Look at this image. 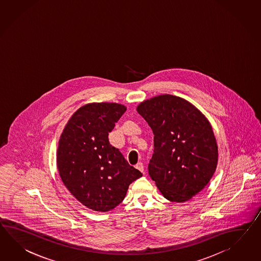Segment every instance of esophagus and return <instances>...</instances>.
I'll list each match as a JSON object with an SVG mask.
<instances>
[{"label": "esophagus", "mask_w": 261, "mask_h": 261, "mask_svg": "<svg viewBox=\"0 0 261 261\" xmlns=\"http://www.w3.org/2000/svg\"><path fill=\"white\" fill-rule=\"evenodd\" d=\"M136 169H138L139 171L144 173V166H143V164H142L141 162H139V163L136 165Z\"/></svg>", "instance_id": "obj_1"}]
</instances>
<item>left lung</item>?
Instances as JSON below:
<instances>
[{
  "label": "left lung",
  "instance_id": "left-lung-1",
  "mask_svg": "<svg viewBox=\"0 0 261 261\" xmlns=\"http://www.w3.org/2000/svg\"><path fill=\"white\" fill-rule=\"evenodd\" d=\"M137 111L153 130L150 177L171 202L195 196L208 184L218 163L210 121L191 102L170 94L140 102Z\"/></svg>",
  "mask_w": 261,
  "mask_h": 261
}]
</instances>
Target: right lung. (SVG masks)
Wrapping results in <instances>:
<instances>
[{"mask_svg": "<svg viewBox=\"0 0 261 261\" xmlns=\"http://www.w3.org/2000/svg\"><path fill=\"white\" fill-rule=\"evenodd\" d=\"M125 111L123 105L116 102L85 105L61 134L57 154L59 175L89 210H113L125 197L129 185L142 176L108 140V133Z\"/></svg>", "mask_w": 261, "mask_h": 261, "instance_id": "add662e5", "label": "right lung"}]
</instances>
